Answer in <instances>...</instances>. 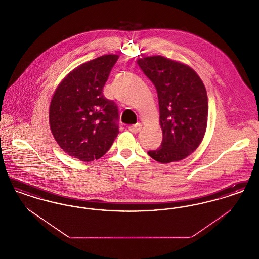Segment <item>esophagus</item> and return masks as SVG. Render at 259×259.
Returning a JSON list of instances; mask_svg holds the SVG:
<instances>
[{
  "label": "esophagus",
  "mask_w": 259,
  "mask_h": 259,
  "mask_svg": "<svg viewBox=\"0 0 259 259\" xmlns=\"http://www.w3.org/2000/svg\"><path fill=\"white\" fill-rule=\"evenodd\" d=\"M141 128H142L141 123H137L129 126V127H128V130H129L130 132H132V133H138V132L141 130Z\"/></svg>",
  "instance_id": "obj_1"
}]
</instances>
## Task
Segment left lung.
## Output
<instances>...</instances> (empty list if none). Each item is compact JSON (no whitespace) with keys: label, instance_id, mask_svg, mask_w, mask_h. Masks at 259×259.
<instances>
[{"label":"left lung","instance_id":"8db88e82","mask_svg":"<svg viewBox=\"0 0 259 259\" xmlns=\"http://www.w3.org/2000/svg\"><path fill=\"white\" fill-rule=\"evenodd\" d=\"M138 65L157 91L163 139L148 155L163 164L185 159L202 142L208 123L205 85L189 66L163 56L140 58Z\"/></svg>","mask_w":259,"mask_h":259}]
</instances>
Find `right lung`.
<instances>
[{
  "label": "right lung",
  "mask_w": 259,
  "mask_h": 259,
  "mask_svg": "<svg viewBox=\"0 0 259 259\" xmlns=\"http://www.w3.org/2000/svg\"><path fill=\"white\" fill-rule=\"evenodd\" d=\"M118 55H104L76 67L57 87L50 108L52 135L69 155L101 158L119 133L118 109L103 88Z\"/></svg>",
  "instance_id": "obj_1"
}]
</instances>
